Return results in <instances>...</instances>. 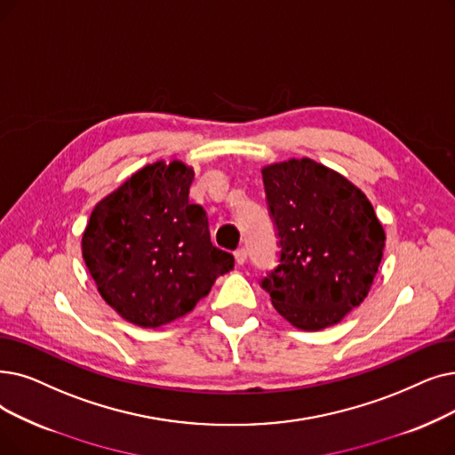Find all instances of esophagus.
<instances>
[{
	"mask_svg": "<svg viewBox=\"0 0 455 455\" xmlns=\"http://www.w3.org/2000/svg\"><path fill=\"white\" fill-rule=\"evenodd\" d=\"M234 259H235V262H238V266H243L245 262H247V249H238L234 252Z\"/></svg>",
	"mask_w": 455,
	"mask_h": 455,
	"instance_id": "1",
	"label": "esophagus"
}]
</instances>
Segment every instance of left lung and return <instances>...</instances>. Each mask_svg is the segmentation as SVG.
<instances>
[{
	"mask_svg": "<svg viewBox=\"0 0 455 455\" xmlns=\"http://www.w3.org/2000/svg\"><path fill=\"white\" fill-rule=\"evenodd\" d=\"M279 266L260 286L293 327L339 323L370 291L383 259L385 230L366 195L312 160L262 171Z\"/></svg>",
	"mask_w": 455,
	"mask_h": 455,
	"instance_id": "1",
	"label": "left lung"
}]
</instances>
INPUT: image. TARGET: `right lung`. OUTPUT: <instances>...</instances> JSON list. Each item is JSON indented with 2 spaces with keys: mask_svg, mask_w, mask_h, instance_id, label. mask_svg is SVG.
Returning a JSON list of instances; mask_svg holds the SVG:
<instances>
[{
  "mask_svg": "<svg viewBox=\"0 0 455 455\" xmlns=\"http://www.w3.org/2000/svg\"><path fill=\"white\" fill-rule=\"evenodd\" d=\"M193 169L157 162L96 204L84 260L104 301L124 320L160 327L195 308L234 256L212 245L208 215L189 203Z\"/></svg>",
  "mask_w": 455,
  "mask_h": 455,
  "instance_id": "1",
  "label": "right lung"
}]
</instances>
